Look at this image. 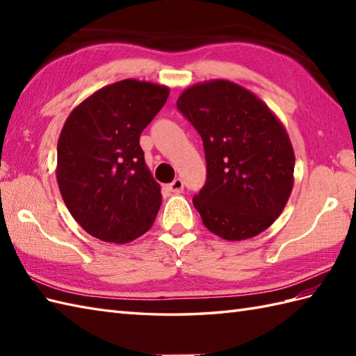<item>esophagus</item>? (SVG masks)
<instances>
[{
  "instance_id": "34e87169",
  "label": "esophagus",
  "mask_w": 356,
  "mask_h": 356,
  "mask_svg": "<svg viewBox=\"0 0 356 356\" xmlns=\"http://www.w3.org/2000/svg\"><path fill=\"white\" fill-rule=\"evenodd\" d=\"M168 190H170L171 193H174V194L182 193V191H184V182H182V179H179V177L174 179L172 182L168 185Z\"/></svg>"
}]
</instances>
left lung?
I'll return each mask as SVG.
<instances>
[{
    "label": "left lung",
    "mask_w": 356,
    "mask_h": 356,
    "mask_svg": "<svg viewBox=\"0 0 356 356\" xmlns=\"http://www.w3.org/2000/svg\"><path fill=\"white\" fill-rule=\"evenodd\" d=\"M177 108L203 140L207 184L193 203L229 241L259 236L283 213L293 186V148L282 120L251 90L211 79L184 90Z\"/></svg>",
    "instance_id": "1"
}]
</instances>
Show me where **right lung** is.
Wrapping results in <instances>:
<instances>
[{"instance_id": "1", "label": "right lung", "mask_w": 356, "mask_h": 356, "mask_svg": "<svg viewBox=\"0 0 356 356\" xmlns=\"http://www.w3.org/2000/svg\"><path fill=\"white\" fill-rule=\"evenodd\" d=\"M170 88L124 79L86 97L58 139L56 180L65 207L90 236L124 245L153 226L161 185L139 145Z\"/></svg>"}]
</instances>
